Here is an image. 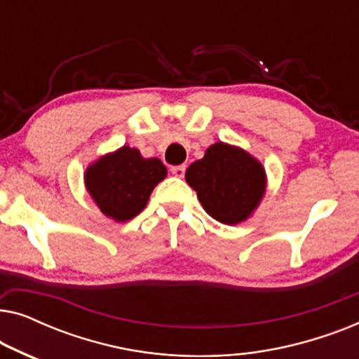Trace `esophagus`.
<instances>
[{
  "mask_svg": "<svg viewBox=\"0 0 359 359\" xmlns=\"http://www.w3.org/2000/svg\"><path fill=\"white\" fill-rule=\"evenodd\" d=\"M184 171H186L184 165H178V166H173V168H171V173H173L176 178H183Z\"/></svg>",
  "mask_w": 359,
  "mask_h": 359,
  "instance_id": "1",
  "label": "esophagus"
}]
</instances>
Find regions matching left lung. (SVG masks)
Segmentation results:
<instances>
[{"label": "left lung", "instance_id": "left-lung-1", "mask_svg": "<svg viewBox=\"0 0 359 359\" xmlns=\"http://www.w3.org/2000/svg\"><path fill=\"white\" fill-rule=\"evenodd\" d=\"M186 181L210 217L235 225L253 212L264 194L263 166L237 147L210 145L204 158L189 165Z\"/></svg>", "mask_w": 359, "mask_h": 359}]
</instances>
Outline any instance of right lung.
<instances>
[{
    "label": "right lung",
    "instance_id": "right-lung-1",
    "mask_svg": "<svg viewBox=\"0 0 359 359\" xmlns=\"http://www.w3.org/2000/svg\"><path fill=\"white\" fill-rule=\"evenodd\" d=\"M165 176L166 168L158 158H144L139 150L126 145L91 165L85 183L102 214L126 222L144 210Z\"/></svg>",
    "mask_w": 359,
    "mask_h": 359
}]
</instances>
